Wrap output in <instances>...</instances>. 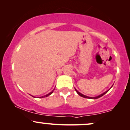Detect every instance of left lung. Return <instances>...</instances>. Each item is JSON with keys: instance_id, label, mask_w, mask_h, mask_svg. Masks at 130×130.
I'll use <instances>...</instances> for the list:
<instances>
[{"instance_id": "1", "label": "left lung", "mask_w": 130, "mask_h": 130, "mask_svg": "<svg viewBox=\"0 0 130 130\" xmlns=\"http://www.w3.org/2000/svg\"><path fill=\"white\" fill-rule=\"evenodd\" d=\"M112 86H113V85L112 86ZM112 87H110V89H111L112 88ZM110 89H109V90H108L107 91H105V92H104L103 93H102V94H100V95H99V96H96V97H89V96H86V95H84V94H83L82 93H79L78 91V90H77V89H75V91H76V92L77 93V94H78V95H79V96H81V97H83V98H87V99H98V98H100V97H102V96H103V95L104 94H106V93L108 92V91Z\"/></svg>"}]
</instances>
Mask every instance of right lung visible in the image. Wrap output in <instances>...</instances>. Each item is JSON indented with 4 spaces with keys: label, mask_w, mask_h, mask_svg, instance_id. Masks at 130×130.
Wrapping results in <instances>:
<instances>
[{
    "label": "right lung",
    "mask_w": 130,
    "mask_h": 130,
    "mask_svg": "<svg viewBox=\"0 0 130 130\" xmlns=\"http://www.w3.org/2000/svg\"><path fill=\"white\" fill-rule=\"evenodd\" d=\"M55 88H54V89H53V90L51 91V92H50L49 93H48V94H47L45 95V96H41V97H39V98H45V97H47V96H50V95H51V94H52V93H53V91H54V90H55ZM32 96V97H34V98H35V97H34V96Z\"/></svg>",
    "instance_id": "add662e5"
}]
</instances>
